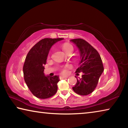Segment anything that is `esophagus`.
Instances as JSON below:
<instances>
[{
	"label": "esophagus",
	"mask_w": 128,
	"mask_h": 128,
	"mask_svg": "<svg viewBox=\"0 0 128 128\" xmlns=\"http://www.w3.org/2000/svg\"><path fill=\"white\" fill-rule=\"evenodd\" d=\"M68 76H60V79H63V78H67Z\"/></svg>",
	"instance_id": "obj_1"
}]
</instances>
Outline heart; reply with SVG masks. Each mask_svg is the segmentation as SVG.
<instances>
[{"instance_id": "1", "label": "heart", "mask_w": 128, "mask_h": 128, "mask_svg": "<svg viewBox=\"0 0 128 128\" xmlns=\"http://www.w3.org/2000/svg\"><path fill=\"white\" fill-rule=\"evenodd\" d=\"M62 49L65 52L66 54H68L70 52H72L73 51V47L72 45L70 44H68V43H64V44L62 45ZM70 66L69 65H66L62 69V73H66L67 72V69L70 68Z\"/></svg>"}]
</instances>
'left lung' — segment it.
<instances>
[{"label": "left lung", "mask_w": 128, "mask_h": 128, "mask_svg": "<svg viewBox=\"0 0 128 128\" xmlns=\"http://www.w3.org/2000/svg\"><path fill=\"white\" fill-rule=\"evenodd\" d=\"M70 40L76 44L81 55L80 66L76 72L83 73L81 78L76 77L77 81L72 88L77 94L87 95L94 92L98 85L104 70L102 60L98 52L85 40L77 38Z\"/></svg>", "instance_id": "left-lung-1"}]
</instances>
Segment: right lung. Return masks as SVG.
Returning a JSON list of instances; mask_svg holds the SVG:
<instances>
[{
    "instance_id": "obj_1",
    "label": "right lung",
    "mask_w": 128,
    "mask_h": 128,
    "mask_svg": "<svg viewBox=\"0 0 128 128\" xmlns=\"http://www.w3.org/2000/svg\"><path fill=\"white\" fill-rule=\"evenodd\" d=\"M63 38H44L30 49L23 66L24 77L28 88L34 96L47 99L54 96L58 90L59 77L46 76L44 65L51 46Z\"/></svg>"
}]
</instances>
